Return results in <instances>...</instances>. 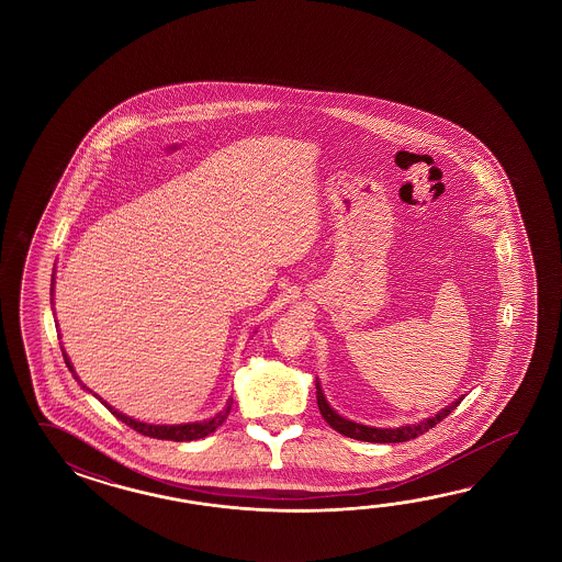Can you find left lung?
<instances>
[{
	"instance_id": "left-lung-1",
	"label": "left lung",
	"mask_w": 562,
	"mask_h": 562,
	"mask_svg": "<svg viewBox=\"0 0 562 562\" xmlns=\"http://www.w3.org/2000/svg\"><path fill=\"white\" fill-rule=\"evenodd\" d=\"M315 387H317V406H319L323 419H325L335 431L344 434L347 438H353V440L373 443H397L414 440V438L422 436L424 431L431 430V428H434L438 422H442L446 416H450L456 407H458V404L464 400V395L458 397L450 406L443 407V409H440L438 414H434L430 418L422 419L418 424H406V426H400V428H373V426L358 424V422H351V419L339 416L334 407L329 406L327 397L323 394L319 378L315 380Z\"/></svg>"
}]
</instances>
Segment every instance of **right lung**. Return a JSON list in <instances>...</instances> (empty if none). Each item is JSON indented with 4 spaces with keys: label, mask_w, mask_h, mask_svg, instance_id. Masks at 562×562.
<instances>
[{
    "label": "right lung",
    "mask_w": 562,
    "mask_h": 562,
    "mask_svg": "<svg viewBox=\"0 0 562 562\" xmlns=\"http://www.w3.org/2000/svg\"><path fill=\"white\" fill-rule=\"evenodd\" d=\"M54 276H52V291H49V295H52V301H54ZM61 356H64V361H66V366H68V370L72 371L74 380L80 383L82 387H85L86 392H90L92 394V390H88L85 383L80 382V378L76 375V370H74L72 361L68 358V353L61 349ZM94 395L100 400V404H104L106 409H110V414H114L120 422H124L126 426H131L132 430L138 431V434H143V436H148V438H156V440H172V442H191V440H201L204 436H209V434H213V431L227 419L228 412H231V406H233V397H228L227 404L225 407L215 414L213 418L203 419V422H189V424H172V426H160V424H146V422H138V419L131 418V416H126V414H122L119 409H114L112 406H108L106 402L100 397V395Z\"/></svg>",
    "instance_id": "1"
}]
</instances>
